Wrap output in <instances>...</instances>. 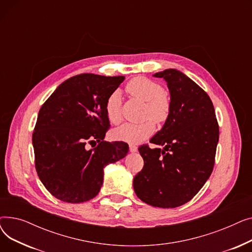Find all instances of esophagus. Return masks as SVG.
Masks as SVG:
<instances>
[{
	"label": "esophagus",
	"instance_id": "esophagus-1",
	"mask_svg": "<svg viewBox=\"0 0 252 252\" xmlns=\"http://www.w3.org/2000/svg\"><path fill=\"white\" fill-rule=\"evenodd\" d=\"M137 150H138V147L136 146V145H134V144L129 145V151L130 152H136Z\"/></svg>",
	"mask_w": 252,
	"mask_h": 252
}]
</instances>
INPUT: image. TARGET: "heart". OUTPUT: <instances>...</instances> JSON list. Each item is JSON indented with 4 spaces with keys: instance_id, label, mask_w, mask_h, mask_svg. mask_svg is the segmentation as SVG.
<instances>
[{
    "instance_id": "obj_1",
    "label": "heart",
    "mask_w": 252,
    "mask_h": 252,
    "mask_svg": "<svg viewBox=\"0 0 252 252\" xmlns=\"http://www.w3.org/2000/svg\"><path fill=\"white\" fill-rule=\"evenodd\" d=\"M126 92L130 96L146 102L144 116L146 121L139 124H125L113 130V138L127 143H140L150 137L155 130V123L162 124L170 114V100L162 86L149 78L139 76L127 83ZM105 113L112 125H118L123 119L122 100L118 91L112 92L105 102Z\"/></svg>"
}]
</instances>
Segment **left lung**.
Masks as SVG:
<instances>
[{
  "mask_svg": "<svg viewBox=\"0 0 252 252\" xmlns=\"http://www.w3.org/2000/svg\"><path fill=\"white\" fill-rule=\"evenodd\" d=\"M162 77L170 93V114L150 143L141 145L144 166L134 178V190L149 205L174 208L190 201L210 177L219 142V124L207 93L177 69Z\"/></svg>",
  "mask_w": 252,
  "mask_h": 252,
  "instance_id": "8db88e82",
  "label": "left lung"
}]
</instances>
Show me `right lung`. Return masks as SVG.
<instances>
[{
	"instance_id": "right-lung-1",
	"label": "right lung",
	"mask_w": 252,
	"mask_h": 252,
	"mask_svg": "<svg viewBox=\"0 0 252 252\" xmlns=\"http://www.w3.org/2000/svg\"><path fill=\"white\" fill-rule=\"evenodd\" d=\"M124 79L93 73L72 76L39 109L32 133L34 164L39 180L57 199L82 203L94 198L104 167L127 154L126 143L104 141L110 127L105 102ZM93 142L97 146L89 151L86 145Z\"/></svg>"
}]
</instances>
